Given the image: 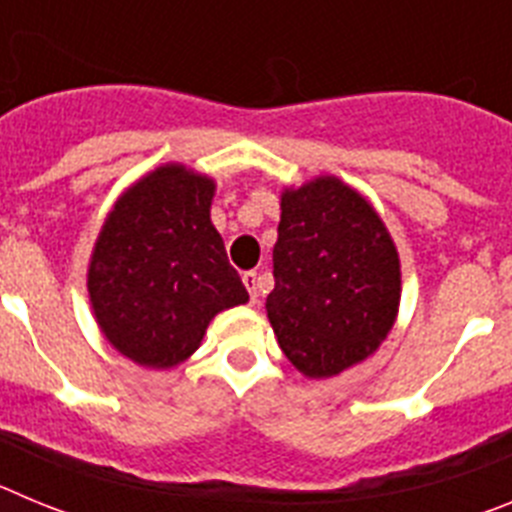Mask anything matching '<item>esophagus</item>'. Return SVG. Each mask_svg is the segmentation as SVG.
<instances>
[{
  "label": "esophagus",
  "mask_w": 512,
  "mask_h": 512,
  "mask_svg": "<svg viewBox=\"0 0 512 512\" xmlns=\"http://www.w3.org/2000/svg\"><path fill=\"white\" fill-rule=\"evenodd\" d=\"M241 279H243V284H246L251 302H259V274H256V271H246Z\"/></svg>",
  "instance_id": "1"
}]
</instances>
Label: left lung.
Returning a JSON list of instances; mask_svg holds the SVG:
<instances>
[{"label": "left lung", "instance_id": "8db88e82", "mask_svg": "<svg viewBox=\"0 0 512 512\" xmlns=\"http://www.w3.org/2000/svg\"><path fill=\"white\" fill-rule=\"evenodd\" d=\"M266 315L284 356L328 379L374 354L397 320L400 256L364 194L320 174L282 192Z\"/></svg>", "mask_w": 512, "mask_h": 512}]
</instances>
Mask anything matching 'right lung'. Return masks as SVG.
Instances as JSON below:
<instances>
[{"label":"right lung","instance_id":"right-lung-1","mask_svg":"<svg viewBox=\"0 0 512 512\" xmlns=\"http://www.w3.org/2000/svg\"><path fill=\"white\" fill-rule=\"evenodd\" d=\"M215 179L164 164L117 197L94 243L87 289L115 351L146 369H174L200 348L217 312L246 305L210 220Z\"/></svg>","mask_w":512,"mask_h":512}]
</instances>
